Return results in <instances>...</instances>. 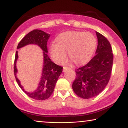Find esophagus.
<instances>
[{"instance_id": "obj_1", "label": "esophagus", "mask_w": 128, "mask_h": 128, "mask_svg": "<svg viewBox=\"0 0 128 128\" xmlns=\"http://www.w3.org/2000/svg\"><path fill=\"white\" fill-rule=\"evenodd\" d=\"M69 69L68 67H67V66H64V68H63V72H65V71L67 69Z\"/></svg>"}]
</instances>
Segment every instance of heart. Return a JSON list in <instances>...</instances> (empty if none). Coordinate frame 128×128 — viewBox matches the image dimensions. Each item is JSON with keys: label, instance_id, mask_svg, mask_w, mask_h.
Instances as JSON below:
<instances>
[{"label": "heart", "instance_id": "b5f03b06", "mask_svg": "<svg viewBox=\"0 0 128 128\" xmlns=\"http://www.w3.org/2000/svg\"><path fill=\"white\" fill-rule=\"evenodd\" d=\"M56 44L50 46L51 58L56 62L66 61V53L69 59L76 65H83L90 61L96 47V40L90 33L68 31L58 35Z\"/></svg>", "mask_w": 128, "mask_h": 128}]
</instances>
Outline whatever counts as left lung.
Segmentation results:
<instances>
[{"mask_svg":"<svg viewBox=\"0 0 128 128\" xmlns=\"http://www.w3.org/2000/svg\"><path fill=\"white\" fill-rule=\"evenodd\" d=\"M98 46L95 55L85 66L75 70L72 88L83 99L96 96L104 90L111 78L114 56L109 41L96 32Z\"/></svg>","mask_w":128,"mask_h":128,"instance_id":"left-lung-1","label":"left lung"}]
</instances>
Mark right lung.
I'll list each match as a JSON object with an SVG mask.
<instances>
[{
    "label": "right lung",
    "instance_id": "add662e5",
    "mask_svg": "<svg viewBox=\"0 0 128 128\" xmlns=\"http://www.w3.org/2000/svg\"><path fill=\"white\" fill-rule=\"evenodd\" d=\"M50 38V34L40 30L35 29L29 32L18 44L17 48H20L29 44H36L40 46L43 52L44 65L41 80L37 89L33 92H28L24 90L21 85L20 81L16 77L17 72L16 62L18 58L17 51L16 52L14 62V74L18 86L28 96L36 100H43L48 99L52 94L58 78L62 73V67L54 63L47 55V41Z\"/></svg>",
    "mask_w": 128,
    "mask_h": 128
}]
</instances>
